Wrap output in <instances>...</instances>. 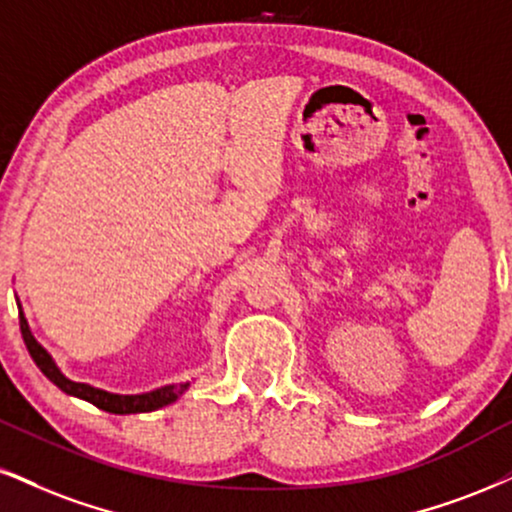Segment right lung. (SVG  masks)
I'll return each mask as SVG.
<instances>
[{"mask_svg": "<svg viewBox=\"0 0 512 512\" xmlns=\"http://www.w3.org/2000/svg\"><path fill=\"white\" fill-rule=\"evenodd\" d=\"M18 318H21L23 342L28 346L30 356H33L37 368L44 372V377H49V382H54L56 387L66 391L68 396H78L82 401H90L92 406L102 408L106 413H116V415L151 413V410H159L163 406H168V403L178 401L189 387V382H185V384H168V387L147 391V394H111V391L90 387V384L68 380V377L59 370V365L54 363V358L49 356L47 349H44V346L33 337V332H30L28 327V320H25L23 315L21 304H18Z\"/></svg>", "mask_w": 512, "mask_h": 512, "instance_id": "add662e5", "label": "right lung"}]
</instances>
